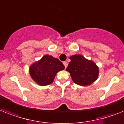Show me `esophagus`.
<instances>
[{
    "mask_svg": "<svg viewBox=\"0 0 124 124\" xmlns=\"http://www.w3.org/2000/svg\"><path fill=\"white\" fill-rule=\"evenodd\" d=\"M63 64H64V66H65V68H66L67 66H68V63H67V62H66V61H64V62H63Z\"/></svg>",
    "mask_w": 124,
    "mask_h": 124,
    "instance_id": "1",
    "label": "esophagus"
}]
</instances>
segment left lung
Returning <instances> with one entry per match:
<instances>
[{"label":"left lung","mask_w":124,"mask_h":124,"mask_svg":"<svg viewBox=\"0 0 124 124\" xmlns=\"http://www.w3.org/2000/svg\"><path fill=\"white\" fill-rule=\"evenodd\" d=\"M70 62L66 70L70 73L73 82L80 86H87L98 79L99 67L92 60L82 55L75 54L70 57Z\"/></svg>","instance_id":"obj_1"}]
</instances>
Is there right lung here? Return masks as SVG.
<instances>
[{
    "instance_id": "1",
    "label": "right lung",
    "mask_w": 124,
    "mask_h": 124,
    "mask_svg": "<svg viewBox=\"0 0 124 124\" xmlns=\"http://www.w3.org/2000/svg\"><path fill=\"white\" fill-rule=\"evenodd\" d=\"M64 68L63 64L58 59L46 54L30 66L29 73L37 84L45 86L52 84L57 73Z\"/></svg>"
}]
</instances>
